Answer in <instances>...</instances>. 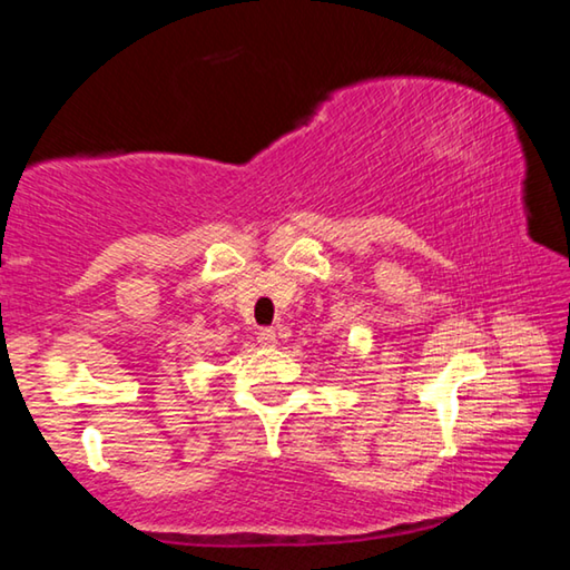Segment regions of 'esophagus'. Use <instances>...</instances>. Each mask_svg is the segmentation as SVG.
I'll return each instance as SVG.
<instances>
[{
  "instance_id": "1",
  "label": "esophagus",
  "mask_w": 570,
  "mask_h": 570,
  "mask_svg": "<svg viewBox=\"0 0 570 570\" xmlns=\"http://www.w3.org/2000/svg\"><path fill=\"white\" fill-rule=\"evenodd\" d=\"M256 340H258V344L262 346H276V332L274 330H262L256 334Z\"/></svg>"
}]
</instances>
